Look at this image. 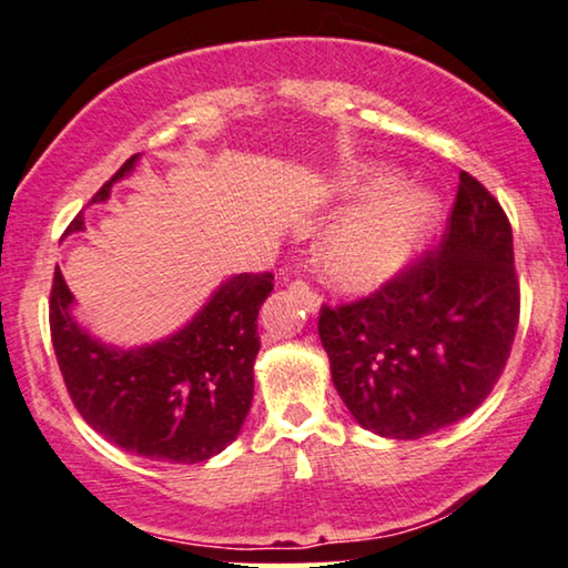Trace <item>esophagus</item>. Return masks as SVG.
Segmentation results:
<instances>
[{
	"label": "esophagus",
	"instance_id": "34e87169",
	"mask_svg": "<svg viewBox=\"0 0 568 568\" xmlns=\"http://www.w3.org/2000/svg\"><path fill=\"white\" fill-rule=\"evenodd\" d=\"M291 291L298 293V298H301L303 303H306V308L311 311V314H316V311L322 308V295H318L308 283L295 281V283H291Z\"/></svg>",
	"mask_w": 568,
	"mask_h": 568
}]
</instances>
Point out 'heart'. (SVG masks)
I'll use <instances>...</instances> for the list:
<instances>
[{
  "mask_svg": "<svg viewBox=\"0 0 568 568\" xmlns=\"http://www.w3.org/2000/svg\"><path fill=\"white\" fill-rule=\"evenodd\" d=\"M402 174L373 166L347 180V195L363 205L342 215L322 242L324 273L349 291L388 283L433 229L437 201L427 190L399 187Z\"/></svg>",
  "mask_w": 568,
  "mask_h": 568,
  "instance_id": "b5f03b06",
  "label": "heart"
}]
</instances>
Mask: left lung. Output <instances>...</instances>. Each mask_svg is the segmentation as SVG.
<instances>
[{"label": "left lung", "mask_w": 568, "mask_h": 568, "mask_svg": "<svg viewBox=\"0 0 568 568\" xmlns=\"http://www.w3.org/2000/svg\"><path fill=\"white\" fill-rule=\"evenodd\" d=\"M517 322L513 226L497 197L460 172L443 244L367 298L322 306L318 337L357 425L417 440L491 394Z\"/></svg>", "instance_id": "obj_1"}]
</instances>
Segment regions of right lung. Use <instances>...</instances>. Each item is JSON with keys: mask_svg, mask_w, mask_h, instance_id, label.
<instances>
[{"mask_svg": "<svg viewBox=\"0 0 568 568\" xmlns=\"http://www.w3.org/2000/svg\"><path fill=\"white\" fill-rule=\"evenodd\" d=\"M139 154L94 193L105 203ZM84 231V215L67 234ZM273 291V273H242L215 287L180 332L143 347H115L77 322L74 295L55 267L51 339L63 383L87 425L108 443L151 460L201 463L236 440L254 396L260 353L257 314Z\"/></svg>", "mask_w": 568, "mask_h": 568, "instance_id": "obj_1", "label": "right lung"}]
</instances>
